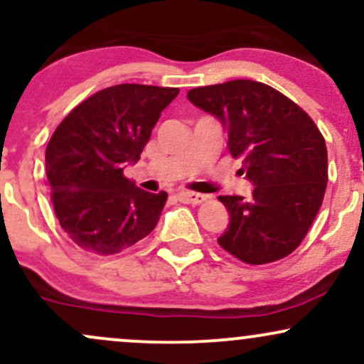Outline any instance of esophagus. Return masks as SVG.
Here are the masks:
<instances>
[{"instance_id":"34e87169","label":"esophagus","mask_w":364,"mask_h":364,"mask_svg":"<svg viewBox=\"0 0 364 364\" xmlns=\"http://www.w3.org/2000/svg\"><path fill=\"white\" fill-rule=\"evenodd\" d=\"M178 198L185 203H193V205H198V203L205 202L207 196L200 195V193H193V191H179Z\"/></svg>"}]
</instances>
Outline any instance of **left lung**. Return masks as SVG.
<instances>
[{
	"label": "left lung",
	"mask_w": 364,
	"mask_h": 364,
	"mask_svg": "<svg viewBox=\"0 0 364 364\" xmlns=\"http://www.w3.org/2000/svg\"><path fill=\"white\" fill-rule=\"evenodd\" d=\"M188 101L223 123L229 152L255 185L248 198L219 196L229 224L217 243L250 265L287 257L323 202L328 164L320 129L298 104L262 82L198 87Z\"/></svg>",
	"instance_id": "8db88e82"
}]
</instances>
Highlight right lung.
Masks as SVG:
<instances>
[{
	"mask_svg": "<svg viewBox=\"0 0 364 364\" xmlns=\"http://www.w3.org/2000/svg\"><path fill=\"white\" fill-rule=\"evenodd\" d=\"M178 87L121 83L95 92L61 121L46 149L54 214L87 252L118 253L154 231L168 193L124 178Z\"/></svg>",
	"mask_w": 364,
	"mask_h": 364,
	"instance_id": "add662e5",
	"label": "right lung"
}]
</instances>
